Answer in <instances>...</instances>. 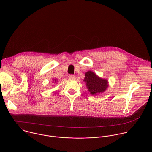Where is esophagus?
Instances as JSON below:
<instances>
[{
	"label": "esophagus",
	"instance_id": "obj_1",
	"mask_svg": "<svg viewBox=\"0 0 152 152\" xmlns=\"http://www.w3.org/2000/svg\"><path fill=\"white\" fill-rule=\"evenodd\" d=\"M69 78L70 79H75L76 78V76L74 75H69Z\"/></svg>",
	"mask_w": 152,
	"mask_h": 152
}]
</instances>
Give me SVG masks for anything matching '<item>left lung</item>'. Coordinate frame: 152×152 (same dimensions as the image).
I'll return each mask as SVG.
<instances>
[{
  "label": "left lung",
  "mask_w": 152,
  "mask_h": 152,
  "mask_svg": "<svg viewBox=\"0 0 152 152\" xmlns=\"http://www.w3.org/2000/svg\"><path fill=\"white\" fill-rule=\"evenodd\" d=\"M86 87L92 95L103 92L107 88V81L98 77L94 72L88 71L85 73L83 80Z\"/></svg>",
  "instance_id": "obj_1"
}]
</instances>
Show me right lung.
Returning a JSON list of instances; mask_svg holds the SVG:
<instances>
[{"label": "right lung", "mask_w": 152, "mask_h": 152, "mask_svg": "<svg viewBox=\"0 0 152 152\" xmlns=\"http://www.w3.org/2000/svg\"><path fill=\"white\" fill-rule=\"evenodd\" d=\"M55 82H56V80H55Z\"/></svg>", "instance_id": "right-lung-1"}]
</instances>
